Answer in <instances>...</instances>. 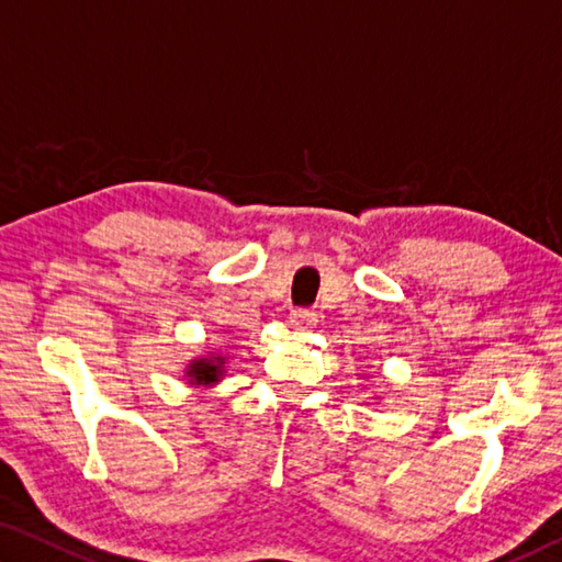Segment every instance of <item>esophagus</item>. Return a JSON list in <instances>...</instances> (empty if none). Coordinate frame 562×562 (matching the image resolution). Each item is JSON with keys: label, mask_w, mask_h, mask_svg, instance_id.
Returning a JSON list of instances; mask_svg holds the SVG:
<instances>
[{"label": "esophagus", "mask_w": 562, "mask_h": 562, "mask_svg": "<svg viewBox=\"0 0 562 562\" xmlns=\"http://www.w3.org/2000/svg\"><path fill=\"white\" fill-rule=\"evenodd\" d=\"M290 325L294 329H300V331H310L312 327L317 325V315H315V312H310V310H294L290 315Z\"/></svg>", "instance_id": "obj_1"}]
</instances>
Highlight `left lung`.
Listing matches in <instances>:
<instances>
[{
    "label": "left lung",
    "mask_w": 562,
    "mask_h": 562,
    "mask_svg": "<svg viewBox=\"0 0 562 562\" xmlns=\"http://www.w3.org/2000/svg\"><path fill=\"white\" fill-rule=\"evenodd\" d=\"M361 376H369V374H361ZM372 398H374V402H379V398H382V396H379V394H374Z\"/></svg>",
    "instance_id": "8db88e82"
}]
</instances>
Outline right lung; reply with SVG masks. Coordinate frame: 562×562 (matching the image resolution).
<instances>
[{
    "label": "right lung",
    "mask_w": 562,
    "mask_h": 562,
    "mask_svg": "<svg viewBox=\"0 0 562 562\" xmlns=\"http://www.w3.org/2000/svg\"><path fill=\"white\" fill-rule=\"evenodd\" d=\"M225 364L227 357H223L221 351H205V355H195L188 361L183 369L186 384L193 389H213L215 384H221L225 379Z\"/></svg>",
    "instance_id": "add662e5"
}]
</instances>
